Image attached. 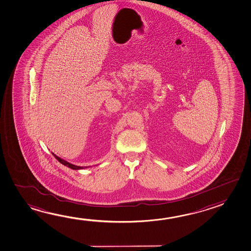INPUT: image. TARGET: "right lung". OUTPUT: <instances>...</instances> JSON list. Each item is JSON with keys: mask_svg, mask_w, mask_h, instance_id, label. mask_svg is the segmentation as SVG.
I'll list each match as a JSON object with an SVG mask.
<instances>
[{"mask_svg": "<svg viewBox=\"0 0 251 251\" xmlns=\"http://www.w3.org/2000/svg\"><path fill=\"white\" fill-rule=\"evenodd\" d=\"M52 154H53V156H54V157H55L56 159L60 162V163H62L64 166H67V167L70 168V169H72V170H82V169H86V168H87V167H81V166L74 165L72 163H69V162H67V161H65L63 159H61V158L59 157V156H57V155L54 154V153H52Z\"/></svg>", "mask_w": 251, "mask_h": 251, "instance_id": "obj_1", "label": "right lung"}]
</instances>
